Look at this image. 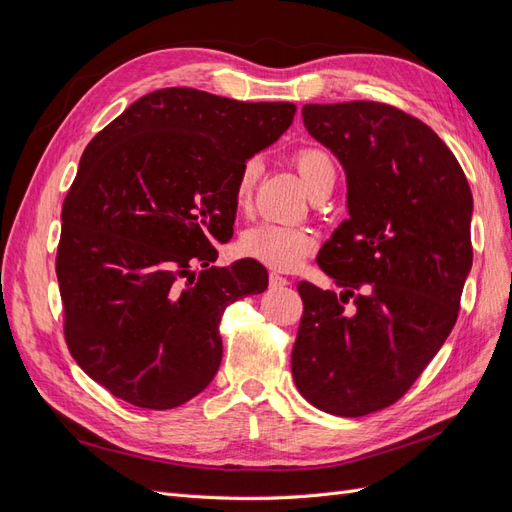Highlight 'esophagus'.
Wrapping results in <instances>:
<instances>
[{
	"instance_id": "obj_1",
	"label": "esophagus",
	"mask_w": 512,
	"mask_h": 512,
	"mask_svg": "<svg viewBox=\"0 0 512 512\" xmlns=\"http://www.w3.org/2000/svg\"><path fill=\"white\" fill-rule=\"evenodd\" d=\"M269 280H271V286H273V288H284V286L290 284L288 277H284V275H280V273H271Z\"/></svg>"
}]
</instances>
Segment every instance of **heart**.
<instances>
[{
    "mask_svg": "<svg viewBox=\"0 0 512 512\" xmlns=\"http://www.w3.org/2000/svg\"><path fill=\"white\" fill-rule=\"evenodd\" d=\"M299 175L307 190H312L316 183L335 175V166L331 158L322 149L307 147L294 156ZM260 162L256 158L245 160L239 168L235 183V200L239 207L250 203L252 190L258 179ZM318 237L314 230L305 226H284L275 222H260L247 228L239 239V252L247 258H254L262 265L280 271L297 269L305 256L314 250Z\"/></svg>",
    "mask_w": 512,
    "mask_h": 512,
    "instance_id": "heart-1",
    "label": "heart"
}]
</instances>
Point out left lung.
<instances>
[{
    "label": "left lung",
    "instance_id": "1",
    "mask_svg": "<svg viewBox=\"0 0 512 512\" xmlns=\"http://www.w3.org/2000/svg\"><path fill=\"white\" fill-rule=\"evenodd\" d=\"M303 123L344 166L348 220L316 258L344 290L297 286L292 378L318 410L365 416L395 404L451 335L474 200L453 151L395 106L305 104Z\"/></svg>",
    "mask_w": 512,
    "mask_h": 512
}]
</instances>
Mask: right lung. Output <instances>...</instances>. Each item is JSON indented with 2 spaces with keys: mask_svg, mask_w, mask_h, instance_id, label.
Instances as JSON below:
<instances>
[{
  "mask_svg": "<svg viewBox=\"0 0 512 512\" xmlns=\"http://www.w3.org/2000/svg\"><path fill=\"white\" fill-rule=\"evenodd\" d=\"M294 113L290 102L168 87L130 104L83 151L61 207L57 282L74 361L115 397L170 410L218 374L224 309L265 292L269 273L254 258L211 267L213 243L232 237L241 164Z\"/></svg>",
  "mask_w": 512,
  "mask_h": 512,
  "instance_id": "obj_1",
  "label": "right lung"
}]
</instances>
